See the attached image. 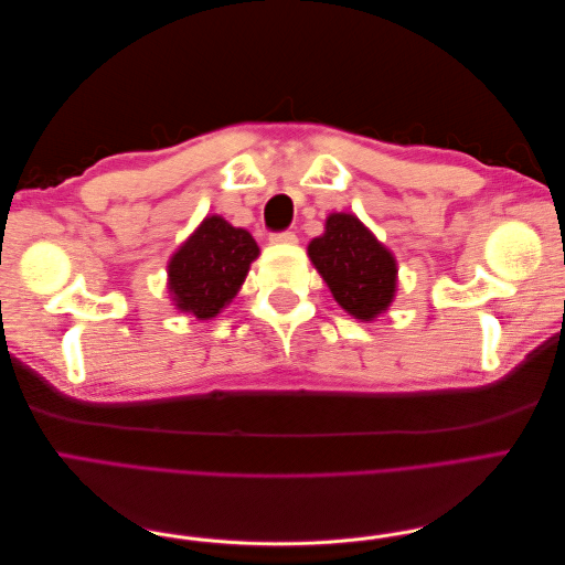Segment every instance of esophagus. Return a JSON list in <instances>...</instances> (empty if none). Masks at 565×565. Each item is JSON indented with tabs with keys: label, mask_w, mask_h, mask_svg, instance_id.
Segmentation results:
<instances>
[{
	"label": "esophagus",
	"mask_w": 565,
	"mask_h": 565,
	"mask_svg": "<svg viewBox=\"0 0 565 565\" xmlns=\"http://www.w3.org/2000/svg\"><path fill=\"white\" fill-rule=\"evenodd\" d=\"M268 241L273 245H295L297 243V235L292 231H282V233H270Z\"/></svg>",
	"instance_id": "34e87169"
}]
</instances>
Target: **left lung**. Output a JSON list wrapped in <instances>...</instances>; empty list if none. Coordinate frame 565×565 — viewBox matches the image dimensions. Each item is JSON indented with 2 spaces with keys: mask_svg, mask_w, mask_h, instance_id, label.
Returning a JSON list of instances; mask_svg holds the SVG:
<instances>
[{
  "mask_svg": "<svg viewBox=\"0 0 565 565\" xmlns=\"http://www.w3.org/2000/svg\"><path fill=\"white\" fill-rule=\"evenodd\" d=\"M309 256L334 301L358 320H374L396 297V259L353 214H330Z\"/></svg>",
  "mask_w": 565,
  "mask_h": 565,
  "instance_id": "obj_1",
  "label": "left lung"
}]
</instances>
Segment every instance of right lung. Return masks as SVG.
Instances as JSON below:
<instances>
[{"instance_id": "right-lung-1", "label": "right lung", "mask_w": 565, "mask_h": 565, "mask_svg": "<svg viewBox=\"0 0 565 565\" xmlns=\"http://www.w3.org/2000/svg\"><path fill=\"white\" fill-rule=\"evenodd\" d=\"M259 245L245 228L207 216L167 264L169 295L179 311L210 320L243 287Z\"/></svg>"}]
</instances>
